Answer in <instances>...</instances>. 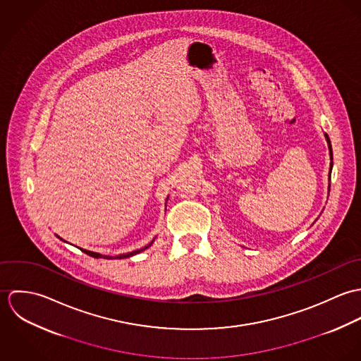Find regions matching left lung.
<instances>
[{"label": "left lung", "mask_w": 361, "mask_h": 361, "mask_svg": "<svg viewBox=\"0 0 361 361\" xmlns=\"http://www.w3.org/2000/svg\"><path fill=\"white\" fill-rule=\"evenodd\" d=\"M326 136V135H325ZM326 139H328V136H326ZM328 143H329V153L332 155V149H331V142H329V139H328ZM331 169H332V164H331Z\"/></svg>", "instance_id": "left-lung-1"}]
</instances>
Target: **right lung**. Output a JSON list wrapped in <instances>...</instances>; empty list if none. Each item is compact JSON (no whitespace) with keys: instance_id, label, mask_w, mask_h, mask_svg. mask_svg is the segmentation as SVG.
Masks as SVG:
<instances>
[{"instance_id":"obj_1","label":"right lung","mask_w":361,"mask_h":361,"mask_svg":"<svg viewBox=\"0 0 361 361\" xmlns=\"http://www.w3.org/2000/svg\"><path fill=\"white\" fill-rule=\"evenodd\" d=\"M153 245V242H150L147 246H145L143 249H139V250H135V252H132V253H128V255H121V256H115V257H111V256H102V255H99V253H94V252H89V250H83V249H80L83 253H86V255H89V256H92V257L94 258H106V259H111V258H128L132 257V256H135V255H137V253H140V252H143V250H146L147 247H150Z\"/></svg>"}]
</instances>
